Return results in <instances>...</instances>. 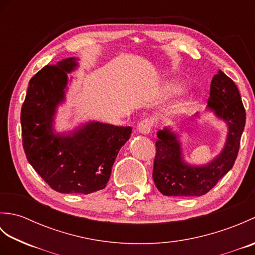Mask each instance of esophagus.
<instances>
[{
    "instance_id": "esophagus-1",
    "label": "esophagus",
    "mask_w": 255,
    "mask_h": 255,
    "mask_svg": "<svg viewBox=\"0 0 255 255\" xmlns=\"http://www.w3.org/2000/svg\"><path fill=\"white\" fill-rule=\"evenodd\" d=\"M153 124H154L153 119H151V118L142 119V121L140 122L139 125H138V131L140 133H144V134L149 133L150 130H151V128L153 127Z\"/></svg>"
}]
</instances>
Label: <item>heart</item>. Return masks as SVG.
<instances>
[{
  "label": "heart",
  "instance_id": "obj_1",
  "mask_svg": "<svg viewBox=\"0 0 255 255\" xmlns=\"http://www.w3.org/2000/svg\"><path fill=\"white\" fill-rule=\"evenodd\" d=\"M182 86L180 84H176V83H173L169 86V91L171 92V93H181L182 92Z\"/></svg>",
  "mask_w": 255,
  "mask_h": 255
}]
</instances>
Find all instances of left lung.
<instances>
[{
	"mask_svg": "<svg viewBox=\"0 0 255 255\" xmlns=\"http://www.w3.org/2000/svg\"><path fill=\"white\" fill-rule=\"evenodd\" d=\"M208 105L229 126L225 149L210 164L187 165L182 160L175 134L166 128L158 132L152 177L156 188L165 196H202L235 164L246 126V110L237 85L221 70L211 80Z\"/></svg>",
	"mask_w": 255,
	"mask_h": 255,
	"instance_id": "8db88e82",
	"label": "left lung"
}]
</instances>
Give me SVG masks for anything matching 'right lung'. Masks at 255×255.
<instances>
[{"label":"right lung","instance_id":"1","mask_svg":"<svg viewBox=\"0 0 255 255\" xmlns=\"http://www.w3.org/2000/svg\"><path fill=\"white\" fill-rule=\"evenodd\" d=\"M75 67L74 58L64 59L30 79L20 112L21 137L27 160L48 185L59 193L86 195L106 186L131 127L90 123L72 136L53 134V115L64 99L67 72Z\"/></svg>","mask_w":255,"mask_h":255}]
</instances>
